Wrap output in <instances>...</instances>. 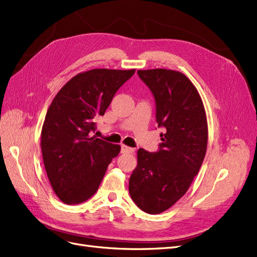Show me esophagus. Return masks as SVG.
Instances as JSON below:
<instances>
[{
	"mask_svg": "<svg viewBox=\"0 0 257 257\" xmlns=\"http://www.w3.org/2000/svg\"><path fill=\"white\" fill-rule=\"evenodd\" d=\"M120 151H121V154H132L135 151V149L131 148V147H128L126 145H121Z\"/></svg>",
	"mask_w": 257,
	"mask_h": 257,
	"instance_id": "34e87169",
	"label": "esophagus"
}]
</instances>
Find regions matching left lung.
<instances>
[{
  "label": "left lung",
  "mask_w": 257,
  "mask_h": 257,
  "mask_svg": "<svg viewBox=\"0 0 257 257\" xmlns=\"http://www.w3.org/2000/svg\"><path fill=\"white\" fill-rule=\"evenodd\" d=\"M138 75L154 95L156 121L164 132L156 153L138 150L129 193L142 211L159 214L184 196L200 169L207 122L200 95L185 75L165 69L139 70Z\"/></svg>",
  "instance_id": "8db88e82"
}]
</instances>
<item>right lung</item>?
I'll return each mask as SVG.
<instances>
[{"label": "right lung", "instance_id": "1", "mask_svg": "<svg viewBox=\"0 0 257 257\" xmlns=\"http://www.w3.org/2000/svg\"><path fill=\"white\" fill-rule=\"evenodd\" d=\"M136 70L94 69L73 77L56 95L41 132L43 163L65 204L87 201L98 189L119 145L91 137L117 90Z\"/></svg>", "mask_w": 257, "mask_h": 257}]
</instances>
